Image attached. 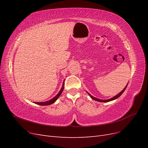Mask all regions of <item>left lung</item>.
Segmentation results:
<instances>
[{"label": "left lung", "instance_id": "1", "mask_svg": "<svg viewBox=\"0 0 148 148\" xmlns=\"http://www.w3.org/2000/svg\"><path fill=\"white\" fill-rule=\"evenodd\" d=\"M127 86H128V84L126 86H125V88L123 89V90L121 91L119 94H118L117 95H116L115 96H114V97H112V98H111V99H106V100H102V99H97V98H96V97H93V96H92L90 94H89L88 92V95L90 96V97L92 98V99H94V100H95V101H99V102H109V101H113V100H114V99H117V98H118L119 97H120L121 95H122L123 94V92H124V91L125 90V89H126V88L127 87Z\"/></svg>", "mask_w": 148, "mask_h": 148}]
</instances>
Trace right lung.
Instances as JSON below:
<instances>
[{
    "instance_id": "add662e5",
    "label": "right lung",
    "mask_w": 148,
    "mask_h": 148,
    "mask_svg": "<svg viewBox=\"0 0 148 148\" xmlns=\"http://www.w3.org/2000/svg\"><path fill=\"white\" fill-rule=\"evenodd\" d=\"M64 83L63 84V86H62V88H61V89H60V91H59V92L58 93L57 95L54 97H53L52 99L49 100V101H46V102H34V103H36V104L40 105V106H47V105H50V104H53V103L54 102H55V101L58 99V98L59 97V96H60V95L62 94V91H63L64 89Z\"/></svg>"
}]
</instances>
